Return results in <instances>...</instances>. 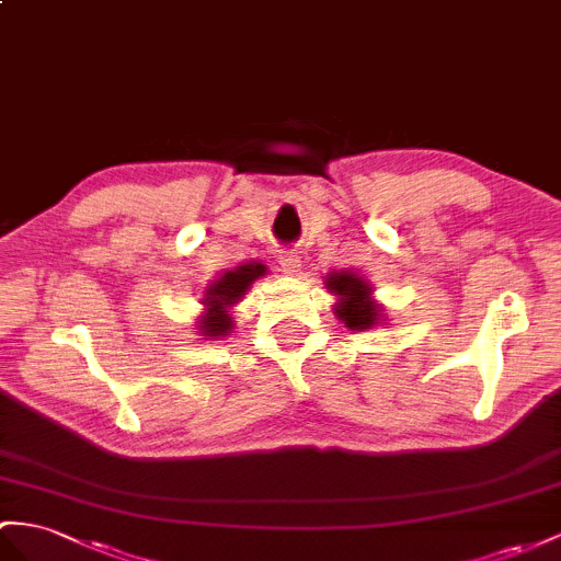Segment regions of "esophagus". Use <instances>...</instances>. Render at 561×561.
<instances>
[{"mask_svg": "<svg viewBox=\"0 0 561 561\" xmlns=\"http://www.w3.org/2000/svg\"><path fill=\"white\" fill-rule=\"evenodd\" d=\"M279 265H282V270H284V275H298V270H300V255H298L296 251H282Z\"/></svg>", "mask_w": 561, "mask_h": 561, "instance_id": "esophagus-1", "label": "esophagus"}]
</instances>
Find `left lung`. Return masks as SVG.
Here are the masks:
<instances>
[{
  "label": "left lung",
  "instance_id": "obj_1",
  "mask_svg": "<svg viewBox=\"0 0 561 561\" xmlns=\"http://www.w3.org/2000/svg\"><path fill=\"white\" fill-rule=\"evenodd\" d=\"M324 286L329 294L336 296L334 314L348 329L363 332V329H375L383 322L381 304L371 296L375 289H371V284L363 275L351 270L329 272Z\"/></svg>",
  "mask_w": 561,
  "mask_h": 561
}]
</instances>
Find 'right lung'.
Instances as JSON below:
<instances>
[{"label": "right lung", "mask_w": 561, "mask_h": 561, "mask_svg": "<svg viewBox=\"0 0 561 561\" xmlns=\"http://www.w3.org/2000/svg\"><path fill=\"white\" fill-rule=\"evenodd\" d=\"M265 275H267V265L257 263V261H249V263H241L232 270H225L218 279H213L206 286L204 298H201L204 312H201L196 320L198 334L204 339H215V341H220V339L232 334V329H234L232 308L243 296H247L251 284Z\"/></svg>", "instance_id": "obj_1"}]
</instances>
